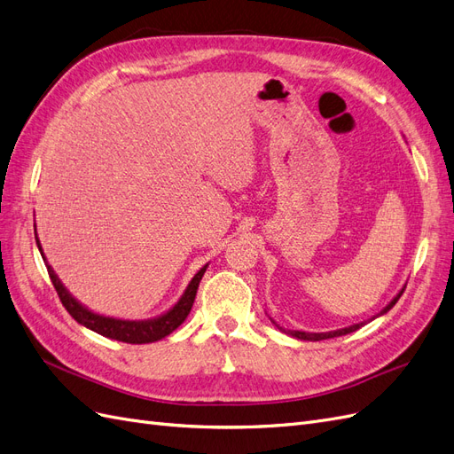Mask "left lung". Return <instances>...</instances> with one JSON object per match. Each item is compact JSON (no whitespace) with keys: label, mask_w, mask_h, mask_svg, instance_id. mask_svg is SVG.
Listing matches in <instances>:
<instances>
[{"label":"left lung","mask_w":454,"mask_h":454,"mask_svg":"<svg viewBox=\"0 0 454 454\" xmlns=\"http://www.w3.org/2000/svg\"><path fill=\"white\" fill-rule=\"evenodd\" d=\"M403 288H405V285L402 286V290L398 292L396 296H394L381 311H379L377 315H373L370 320H373V318H377V317H381V315H385V313H388L394 305H396V301L400 300V296L403 294ZM271 323L279 328L281 332H285V333H288V335H292V338H296V340H303V341H320V340H330V338H338V335H345V333H350V332H356L360 326H364L365 325V320L364 323H358V325H350V326H347V328H340V330H332V332H303V330H285L283 326H279L275 323V320H271Z\"/></svg>","instance_id":"obj_1"}]
</instances>
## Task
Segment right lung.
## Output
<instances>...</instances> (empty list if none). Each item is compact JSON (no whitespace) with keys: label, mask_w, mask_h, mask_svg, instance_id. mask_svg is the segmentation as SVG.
Masks as SVG:
<instances>
[{"label":"right lung","mask_w":454,"mask_h":454,"mask_svg":"<svg viewBox=\"0 0 454 454\" xmlns=\"http://www.w3.org/2000/svg\"><path fill=\"white\" fill-rule=\"evenodd\" d=\"M35 243L39 253L43 256V260L47 262L45 253H43V247L41 241L35 233ZM209 264L203 266L194 277L192 281L188 283V286L184 288L183 296L177 300L173 307H169L168 311H164L162 315L153 317V318H145V320H129V318H116V317H106V315H99L94 313L89 307L82 305L75 296L71 294V292L64 286V283L60 281V277L56 275V271L52 270V266L47 262V270L51 275V281L58 292V296H60L64 307L67 309V313L77 320L79 325H82L84 328H89L99 335H104V338L109 340H116V341H122V343H134V345H141V343H154L158 340L166 338L173 330H177L183 323L184 318L188 317L190 309H192V303L196 298V292L200 286V281L203 273H206Z\"/></svg>","instance_id":"1"}]
</instances>
